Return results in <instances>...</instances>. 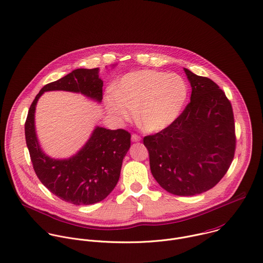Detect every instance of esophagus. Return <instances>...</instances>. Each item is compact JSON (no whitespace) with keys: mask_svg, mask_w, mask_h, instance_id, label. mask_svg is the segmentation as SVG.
I'll return each mask as SVG.
<instances>
[{"mask_svg":"<svg viewBox=\"0 0 263 263\" xmlns=\"http://www.w3.org/2000/svg\"><path fill=\"white\" fill-rule=\"evenodd\" d=\"M131 139H132V141L137 142V141H140V140H141V137H140L139 135H137V134H132Z\"/></svg>","mask_w":263,"mask_h":263,"instance_id":"esophagus-1","label":"esophagus"}]
</instances>
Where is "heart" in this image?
I'll return each mask as SVG.
<instances>
[{
	"instance_id": "b5f03b06",
	"label": "heart",
	"mask_w": 263,
	"mask_h": 263,
	"mask_svg": "<svg viewBox=\"0 0 263 263\" xmlns=\"http://www.w3.org/2000/svg\"><path fill=\"white\" fill-rule=\"evenodd\" d=\"M189 97V86L174 73L144 69L124 76L116 92L105 97L108 112L120 121L136 119L147 132H160L181 115Z\"/></svg>"
}]
</instances>
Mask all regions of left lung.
Masks as SVG:
<instances>
[{"label": "left lung", "instance_id": "8db88e82", "mask_svg": "<svg viewBox=\"0 0 263 263\" xmlns=\"http://www.w3.org/2000/svg\"><path fill=\"white\" fill-rule=\"evenodd\" d=\"M191 101L168 128L143 138L151 171L176 196H195L214 187L228 172L236 152L231 101L212 80L184 68Z\"/></svg>", "mask_w": 263, "mask_h": 263}]
</instances>
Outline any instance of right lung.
Masks as SVG:
<instances>
[{"label": "right lung", "mask_w": 263, "mask_h": 263, "mask_svg": "<svg viewBox=\"0 0 263 263\" xmlns=\"http://www.w3.org/2000/svg\"><path fill=\"white\" fill-rule=\"evenodd\" d=\"M103 82L98 68H78L45 85L30 104L24 125L25 141L33 170L40 181L56 197L73 205H91L104 200L117 185L123 159L131 144L124 130L96 127L90 139L73 157L55 160L41 149L34 130V110L46 91L63 90L102 100Z\"/></svg>", "instance_id": "right-lung-1"}]
</instances>
